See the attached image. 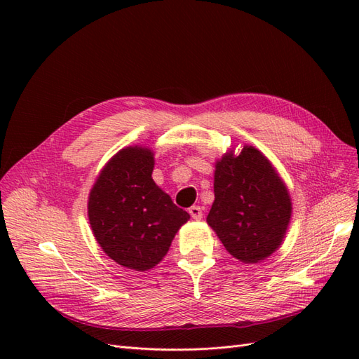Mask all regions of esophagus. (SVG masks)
Instances as JSON below:
<instances>
[{"mask_svg":"<svg viewBox=\"0 0 359 359\" xmlns=\"http://www.w3.org/2000/svg\"><path fill=\"white\" fill-rule=\"evenodd\" d=\"M189 212H190V215L193 217L194 220H201V219H202V215H203L202 208H201V206H198V205H193L191 208L189 210Z\"/></svg>","mask_w":359,"mask_h":359,"instance_id":"34e87169","label":"esophagus"}]
</instances>
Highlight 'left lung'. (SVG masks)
Returning a JSON list of instances; mask_svg holds the SVG:
<instances>
[{
	"mask_svg": "<svg viewBox=\"0 0 359 359\" xmlns=\"http://www.w3.org/2000/svg\"><path fill=\"white\" fill-rule=\"evenodd\" d=\"M215 199L206 222L233 257L257 264L283 241L292 203L268 158L253 147L217 161Z\"/></svg>",
	"mask_w": 359,
	"mask_h": 359,
	"instance_id": "8db88e82",
	"label": "left lung"
}]
</instances>
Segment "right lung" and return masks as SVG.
I'll list each match as a JSON object with an SVG mask.
<instances>
[{"mask_svg": "<svg viewBox=\"0 0 359 359\" xmlns=\"http://www.w3.org/2000/svg\"><path fill=\"white\" fill-rule=\"evenodd\" d=\"M153 156L142 147L121 149L90 193L88 217L97 243L116 264L135 271L156 266L190 219L156 186Z\"/></svg>", "mask_w": 359, "mask_h": 359, "instance_id": "right-lung-1", "label": "right lung"}]
</instances>
